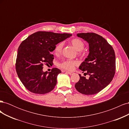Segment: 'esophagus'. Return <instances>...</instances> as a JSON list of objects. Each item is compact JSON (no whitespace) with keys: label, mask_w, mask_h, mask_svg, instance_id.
Instances as JSON below:
<instances>
[{"label":"esophagus","mask_w":129,"mask_h":129,"mask_svg":"<svg viewBox=\"0 0 129 129\" xmlns=\"http://www.w3.org/2000/svg\"><path fill=\"white\" fill-rule=\"evenodd\" d=\"M66 72L67 73V74H69V75H73V74H74V73H73V72H68V71H66Z\"/></svg>","instance_id":"obj_1"}]
</instances>
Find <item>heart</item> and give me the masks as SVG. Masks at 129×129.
<instances>
[{
	"instance_id": "obj_1",
	"label": "heart",
	"mask_w": 129,
	"mask_h": 129,
	"mask_svg": "<svg viewBox=\"0 0 129 129\" xmlns=\"http://www.w3.org/2000/svg\"><path fill=\"white\" fill-rule=\"evenodd\" d=\"M71 45L74 47L75 49L77 51V54L79 55H81L82 54V50L85 47L84 43L82 40L80 39L75 38L73 39L71 41ZM63 42H60L57 44L55 49H54V52L56 55H60L62 52V49L63 47ZM78 64V62L76 60H66L60 63L59 66L63 68L68 71H72L74 67Z\"/></svg>"
}]
</instances>
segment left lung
I'll use <instances>...</instances> for the list:
<instances>
[{
	"label": "left lung",
	"mask_w": 129,
	"mask_h": 129,
	"mask_svg": "<svg viewBox=\"0 0 129 129\" xmlns=\"http://www.w3.org/2000/svg\"><path fill=\"white\" fill-rule=\"evenodd\" d=\"M77 36L89 44V53L79 69L89 75L87 79L81 76L75 87L84 95L98 93L109 85L114 77L116 71L115 53L112 47L99 34L81 33ZM84 73V74H85Z\"/></svg>",
	"instance_id": "obj_1"
}]
</instances>
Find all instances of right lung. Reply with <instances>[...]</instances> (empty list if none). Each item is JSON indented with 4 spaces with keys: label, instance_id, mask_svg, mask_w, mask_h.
Segmentation results:
<instances>
[{
    "label": "right lung",
    "instance_id": "1",
    "mask_svg": "<svg viewBox=\"0 0 129 129\" xmlns=\"http://www.w3.org/2000/svg\"><path fill=\"white\" fill-rule=\"evenodd\" d=\"M72 36L39 31L23 41L18 49L15 68L18 76L25 88L37 94H45L54 89L57 76L61 73L54 68L50 72L43 71L44 64H52L51 54L56 45Z\"/></svg>",
    "mask_w": 129,
    "mask_h": 129
}]
</instances>
